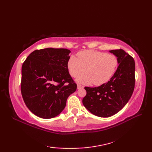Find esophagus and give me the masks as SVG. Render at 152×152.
Returning a JSON list of instances; mask_svg holds the SVG:
<instances>
[{"mask_svg":"<svg viewBox=\"0 0 152 152\" xmlns=\"http://www.w3.org/2000/svg\"><path fill=\"white\" fill-rule=\"evenodd\" d=\"M77 88H78V89H83V86H82V85H80V84H78V86H77Z\"/></svg>","mask_w":152,"mask_h":152,"instance_id":"esophagus-1","label":"esophagus"}]
</instances>
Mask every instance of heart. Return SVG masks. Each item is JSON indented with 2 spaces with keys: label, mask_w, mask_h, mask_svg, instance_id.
Returning a JSON list of instances; mask_svg holds the SVG:
<instances>
[{
  "label": "heart",
  "mask_w": 152,
  "mask_h": 152,
  "mask_svg": "<svg viewBox=\"0 0 152 152\" xmlns=\"http://www.w3.org/2000/svg\"><path fill=\"white\" fill-rule=\"evenodd\" d=\"M72 56L67 62L71 76L76 78L85 72L86 74L77 80L84 84L99 86L107 83L114 75L119 65L118 57L114 55L94 50H84Z\"/></svg>",
  "instance_id": "b5f03b06"
}]
</instances>
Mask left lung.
I'll list each match as a JSON object with an SVG mask.
<instances>
[{
    "instance_id": "1",
    "label": "left lung",
    "mask_w": 152,
    "mask_h": 152,
    "mask_svg": "<svg viewBox=\"0 0 152 152\" xmlns=\"http://www.w3.org/2000/svg\"><path fill=\"white\" fill-rule=\"evenodd\" d=\"M110 51L118 57L119 65L114 75L104 84L85 87L83 104L93 114L108 118L124 107L133 94L135 84V63L133 57L122 49Z\"/></svg>"
}]
</instances>
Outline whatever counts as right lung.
Segmentation results:
<instances>
[{
	"label": "right lung",
	"mask_w": 152,
	"mask_h": 152,
	"mask_svg": "<svg viewBox=\"0 0 152 152\" xmlns=\"http://www.w3.org/2000/svg\"><path fill=\"white\" fill-rule=\"evenodd\" d=\"M69 50L45 48L33 51L23 63L21 92L27 108L50 119L63 110L77 85L67 68Z\"/></svg>",
	"instance_id": "1"
}]
</instances>
